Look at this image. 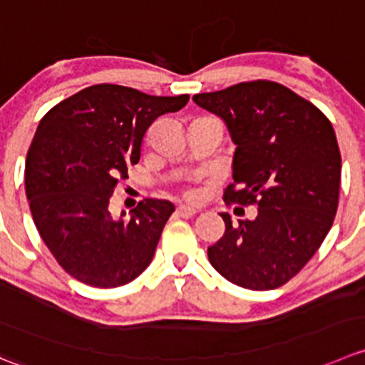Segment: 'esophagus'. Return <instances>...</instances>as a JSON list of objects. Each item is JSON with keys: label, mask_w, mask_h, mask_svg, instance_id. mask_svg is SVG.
I'll return each mask as SVG.
<instances>
[{"label": "esophagus", "mask_w": 365, "mask_h": 365, "mask_svg": "<svg viewBox=\"0 0 365 365\" xmlns=\"http://www.w3.org/2000/svg\"><path fill=\"white\" fill-rule=\"evenodd\" d=\"M176 214L182 215V217H192V215L197 214V210L194 207H189V205H180L176 208Z\"/></svg>", "instance_id": "esophagus-1"}]
</instances>
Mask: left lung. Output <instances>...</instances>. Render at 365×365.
<instances>
[{"label":"left lung","mask_w":365,"mask_h":365,"mask_svg":"<svg viewBox=\"0 0 365 365\" xmlns=\"http://www.w3.org/2000/svg\"><path fill=\"white\" fill-rule=\"evenodd\" d=\"M225 123L233 153L226 203L257 205L253 221L232 225L208 260L232 284L271 291L291 280L330 232L339 205L341 151L327 115L291 88L244 81L192 96Z\"/></svg>","instance_id":"8db88e82"}]
</instances>
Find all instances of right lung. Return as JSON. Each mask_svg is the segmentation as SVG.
I'll return each mask as SVG.
<instances>
[{"label":"right lung","mask_w":365,"mask_h":365,"mask_svg":"<svg viewBox=\"0 0 365 365\" xmlns=\"http://www.w3.org/2000/svg\"><path fill=\"white\" fill-rule=\"evenodd\" d=\"M187 101V94L150 96L100 83L60 101L38 123L24 169L26 197L48 250L81 284L119 287L150 265L175 205L140 201L128 221L112 217L108 203L118 180L139 162L148 128Z\"/></svg>","instance_id":"add662e5"}]
</instances>
